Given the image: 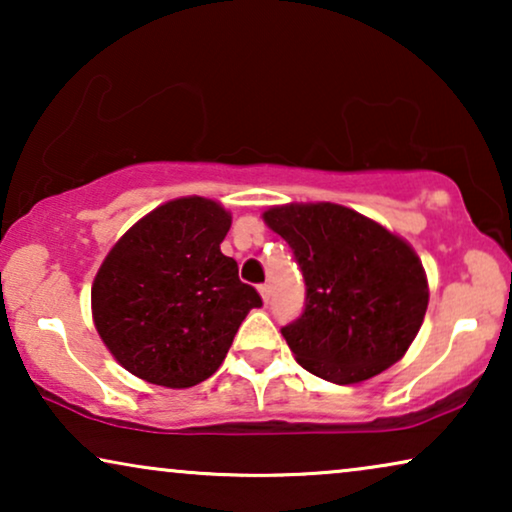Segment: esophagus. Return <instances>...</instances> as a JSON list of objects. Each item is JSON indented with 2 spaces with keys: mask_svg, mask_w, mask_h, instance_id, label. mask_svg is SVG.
<instances>
[{
  "mask_svg": "<svg viewBox=\"0 0 512 512\" xmlns=\"http://www.w3.org/2000/svg\"><path fill=\"white\" fill-rule=\"evenodd\" d=\"M258 293H261L263 303L268 305V303H270V286H268V284H261V286H258Z\"/></svg>",
  "mask_w": 512,
  "mask_h": 512,
  "instance_id": "obj_1",
  "label": "esophagus"
}]
</instances>
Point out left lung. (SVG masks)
Wrapping results in <instances>:
<instances>
[{
  "label": "left lung",
  "instance_id": "left-lung-1",
  "mask_svg": "<svg viewBox=\"0 0 512 512\" xmlns=\"http://www.w3.org/2000/svg\"><path fill=\"white\" fill-rule=\"evenodd\" d=\"M303 272L305 307L282 328L296 361L333 384L394 366L422 326L429 286L408 242L331 202L263 214Z\"/></svg>",
  "mask_w": 512,
  "mask_h": 512
}]
</instances>
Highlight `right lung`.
Returning <instances> with one entry per match:
<instances>
[{"label": "right lung", "mask_w": 512, "mask_h": 512, "mask_svg": "<svg viewBox=\"0 0 512 512\" xmlns=\"http://www.w3.org/2000/svg\"><path fill=\"white\" fill-rule=\"evenodd\" d=\"M230 214L179 198L137 221L93 282L95 328L125 370L170 389L195 387L226 359L237 328L263 300L221 254Z\"/></svg>", "instance_id": "right-lung-1"}]
</instances>
